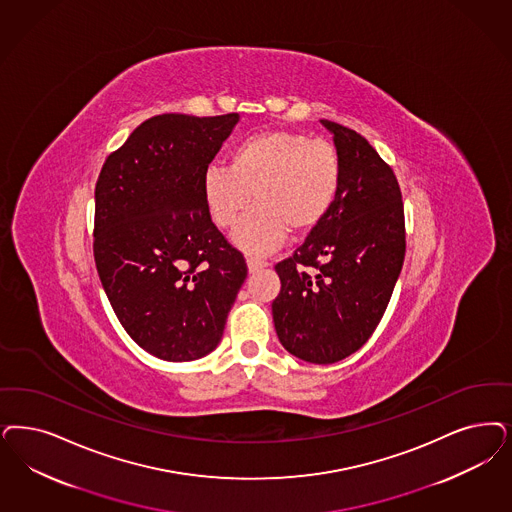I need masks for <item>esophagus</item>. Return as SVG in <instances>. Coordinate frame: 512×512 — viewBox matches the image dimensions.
<instances>
[{"instance_id":"esophagus-1","label":"esophagus","mask_w":512,"mask_h":512,"mask_svg":"<svg viewBox=\"0 0 512 512\" xmlns=\"http://www.w3.org/2000/svg\"><path fill=\"white\" fill-rule=\"evenodd\" d=\"M268 263L263 261V259H257V257H249L247 259V268H249V272H259L261 268H266Z\"/></svg>"}]
</instances>
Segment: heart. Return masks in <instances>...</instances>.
Listing matches in <instances>:
<instances>
[{"label": "heart", "mask_w": 512, "mask_h": 512, "mask_svg": "<svg viewBox=\"0 0 512 512\" xmlns=\"http://www.w3.org/2000/svg\"><path fill=\"white\" fill-rule=\"evenodd\" d=\"M344 160L335 143L302 132L270 130L236 141L229 166L210 164L200 179L206 210L219 229H232L251 194L257 206L234 230V244L263 255L280 247L289 229L318 227L342 189Z\"/></svg>", "instance_id": "heart-1"}]
</instances>
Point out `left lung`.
<instances>
[{"label":"left lung","mask_w":512,"mask_h":512,"mask_svg":"<svg viewBox=\"0 0 512 512\" xmlns=\"http://www.w3.org/2000/svg\"><path fill=\"white\" fill-rule=\"evenodd\" d=\"M344 160L333 210L276 265L283 348L316 365L357 352L378 327L405 261V208L391 166L352 128L323 119Z\"/></svg>","instance_id":"obj_1"}]
</instances>
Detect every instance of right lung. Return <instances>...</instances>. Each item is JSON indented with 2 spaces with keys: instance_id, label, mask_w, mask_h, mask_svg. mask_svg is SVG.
Wrapping results in <instances>:
<instances>
[{
  "instance_id": "1",
  "label": "right lung",
  "mask_w": 512,
  "mask_h": 512,
  "mask_svg": "<svg viewBox=\"0 0 512 512\" xmlns=\"http://www.w3.org/2000/svg\"><path fill=\"white\" fill-rule=\"evenodd\" d=\"M238 113H164L107 157L94 189V261L113 312L145 352L193 361L215 350L246 280L242 251L213 225L206 166Z\"/></svg>"
}]
</instances>
